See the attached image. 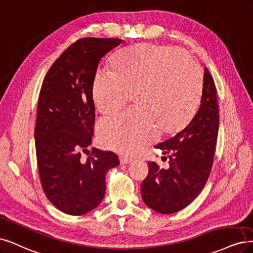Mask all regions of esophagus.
Here are the masks:
<instances>
[{
	"label": "esophagus",
	"mask_w": 253,
	"mask_h": 253,
	"mask_svg": "<svg viewBox=\"0 0 253 253\" xmlns=\"http://www.w3.org/2000/svg\"><path fill=\"white\" fill-rule=\"evenodd\" d=\"M132 160L129 159L127 157H121L120 158V163L122 165H126V164H129V163H131Z\"/></svg>",
	"instance_id": "obj_1"
}]
</instances>
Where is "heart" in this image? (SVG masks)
<instances>
[{"mask_svg":"<svg viewBox=\"0 0 253 253\" xmlns=\"http://www.w3.org/2000/svg\"><path fill=\"white\" fill-rule=\"evenodd\" d=\"M203 90L202 70L180 48L153 43L128 47L113 56L110 72H99L92 96L103 116L117 115L132 97L136 108L102 121L97 135L104 147L135 156L159 137L181 129L197 110Z\"/></svg>","mask_w":253,"mask_h":253,"instance_id":"obj_1","label":"heart"}]
</instances>
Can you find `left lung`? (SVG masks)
Masks as SVG:
<instances>
[{
    "label": "left lung",
    "instance_id": "1",
    "mask_svg": "<svg viewBox=\"0 0 253 253\" xmlns=\"http://www.w3.org/2000/svg\"><path fill=\"white\" fill-rule=\"evenodd\" d=\"M216 88L207 68L198 112L182 131L156 146L169 154V167L148 162L149 172L141 187L144 203L163 214L177 212L198 197L213 164L218 132Z\"/></svg>",
    "mask_w": 253,
    "mask_h": 253
}]
</instances>
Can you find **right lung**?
Listing matches in <instances>:
<instances>
[{
    "label": "right lung",
    "instance_id": "obj_1",
    "mask_svg": "<svg viewBox=\"0 0 253 253\" xmlns=\"http://www.w3.org/2000/svg\"><path fill=\"white\" fill-rule=\"evenodd\" d=\"M123 41L83 38L48 70L41 88L35 141L39 175L47 199L62 212L82 215L100 205L108 170L120 164L112 151L87 147L95 108L92 85L101 59ZM88 154L85 160L82 152Z\"/></svg>",
    "mask_w": 253,
    "mask_h": 253
}]
</instances>
